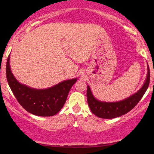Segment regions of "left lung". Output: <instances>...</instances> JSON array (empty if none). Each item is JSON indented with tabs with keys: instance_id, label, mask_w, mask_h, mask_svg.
I'll return each instance as SVG.
<instances>
[{
	"instance_id": "left-lung-1",
	"label": "left lung",
	"mask_w": 154,
	"mask_h": 154,
	"mask_svg": "<svg viewBox=\"0 0 154 154\" xmlns=\"http://www.w3.org/2000/svg\"><path fill=\"white\" fill-rule=\"evenodd\" d=\"M150 82V70L148 65V75L143 87L135 94L126 99L117 102H104L97 100L92 94L91 88L88 85V103L93 114L103 119H113L127 114L131 111L140 100L147 91Z\"/></svg>"
}]
</instances>
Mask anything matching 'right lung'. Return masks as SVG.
Segmentation results:
<instances>
[{"instance_id": "add662e5", "label": "right lung", "mask_w": 154, "mask_h": 154, "mask_svg": "<svg viewBox=\"0 0 154 154\" xmlns=\"http://www.w3.org/2000/svg\"><path fill=\"white\" fill-rule=\"evenodd\" d=\"M10 55L6 62V78L8 85L22 106L30 114L40 116H51L62 109L70 89L77 78L64 80L47 88L35 89L21 84L12 74L10 68Z\"/></svg>"}]
</instances>
